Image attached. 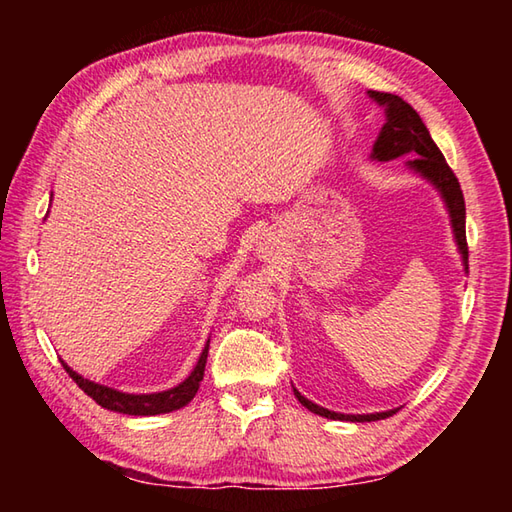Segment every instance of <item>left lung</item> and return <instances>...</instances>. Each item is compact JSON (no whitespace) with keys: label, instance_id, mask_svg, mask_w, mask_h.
I'll return each mask as SVG.
<instances>
[{"label":"left lung","instance_id":"8db88e82","mask_svg":"<svg viewBox=\"0 0 512 512\" xmlns=\"http://www.w3.org/2000/svg\"><path fill=\"white\" fill-rule=\"evenodd\" d=\"M370 97L379 101L381 106H386V115H388V121L384 124V128H381L375 146H372V158L384 162V160L400 158V155H415V158L409 162V167L420 171L424 178H429L431 183L440 189V194H443L445 203L449 207V216H452L458 248H461L463 259L467 262L465 198H463V189H461V183H458L456 173L445 162V155L440 153L436 142L431 140L424 121L420 119L418 112L409 106V103H406L402 97H397V94H388V92H370ZM293 393H296L298 402L302 406H307L311 413H318L329 420L372 422V420H384V418H388V415L395 413V411L370 413V415L334 413V411L323 409V406H318L314 402H309L307 397H302L296 391V388H293Z\"/></svg>","mask_w":512,"mask_h":512}]
</instances>
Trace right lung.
Wrapping results in <instances>:
<instances>
[{"instance_id": "add662e5", "label": "right lung", "mask_w": 512, "mask_h": 512, "mask_svg": "<svg viewBox=\"0 0 512 512\" xmlns=\"http://www.w3.org/2000/svg\"><path fill=\"white\" fill-rule=\"evenodd\" d=\"M207 350H210V345H205V350L201 354V359H198L194 372L183 381V384H178L176 388H171V391L151 393V395L119 393V391H115V388L94 384V381L83 379L81 375H76V372L69 368L67 363H63V368L67 370V375L72 377L76 384H79L81 391L85 395H90L94 402H97L99 406H103V409L117 411V413H126V415H160V413H171V411L183 409V406H187L189 402L194 400V395L198 391V384H201V379L205 375Z\"/></svg>"}]
</instances>
